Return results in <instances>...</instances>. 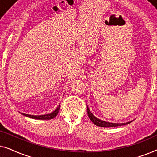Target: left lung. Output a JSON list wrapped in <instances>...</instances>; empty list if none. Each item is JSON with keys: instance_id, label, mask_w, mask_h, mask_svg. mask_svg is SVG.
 Segmentation results:
<instances>
[{"instance_id": "8db88e82", "label": "left lung", "mask_w": 157, "mask_h": 157, "mask_svg": "<svg viewBox=\"0 0 157 157\" xmlns=\"http://www.w3.org/2000/svg\"><path fill=\"white\" fill-rule=\"evenodd\" d=\"M87 113L88 116H89V119H91V121L95 124L96 126H101V127H116V126H123V125H126V124H130L131 122H127V123H124V124H113V123H109V122H106L104 121H102V120H100L97 119V118L94 117V116L92 114L91 111L88 108L87 106Z\"/></svg>"}]
</instances>
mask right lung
<instances>
[{"instance_id":"obj_1","label":"right lung","mask_w":157,"mask_h":157,"mask_svg":"<svg viewBox=\"0 0 157 157\" xmlns=\"http://www.w3.org/2000/svg\"><path fill=\"white\" fill-rule=\"evenodd\" d=\"M59 110H60V105L58 106V108L56 109L55 111H53L52 113H48V114L41 115V116H33V115L25 114V113H22V114L24 116H26L28 117L32 118V119H53L55 117H56Z\"/></svg>"}]
</instances>
